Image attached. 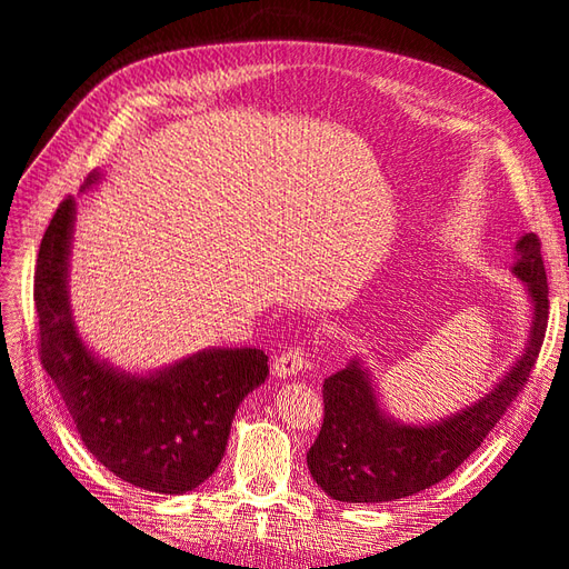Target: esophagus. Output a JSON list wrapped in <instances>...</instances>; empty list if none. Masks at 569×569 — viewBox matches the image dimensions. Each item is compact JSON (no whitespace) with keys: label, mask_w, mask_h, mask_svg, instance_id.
<instances>
[{"label":"esophagus","mask_w":569,"mask_h":569,"mask_svg":"<svg viewBox=\"0 0 569 569\" xmlns=\"http://www.w3.org/2000/svg\"><path fill=\"white\" fill-rule=\"evenodd\" d=\"M303 368H306V356H303L301 347H289L280 356H274V360H272V372L278 377L297 375Z\"/></svg>","instance_id":"1"}]
</instances>
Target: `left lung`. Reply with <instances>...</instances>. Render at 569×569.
<instances>
[{"label": "left lung", "instance_id": "obj_1", "mask_svg": "<svg viewBox=\"0 0 569 569\" xmlns=\"http://www.w3.org/2000/svg\"><path fill=\"white\" fill-rule=\"evenodd\" d=\"M515 274L533 303L531 339L522 358L485 399L429 427L396 425L382 416L368 372L358 360L322 385V427L306 462L318 487L343 503H385L439 485L468 460L506 410L518 401L537 363L548 327V282L541 239L518 242Z\"/></svg>", "mask_w": 569, "mask_h": 569}]
</instances>
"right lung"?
<instances>
[{
    "instance_id": "add662e5",
    "label": "right lung",
    "mask_w": 569,
    "mask_h": 569,
    "mask_svg": "<svg viewBox=\"0 0 569 569\" xmlns=\"http://www.w3.org/2000/svg\"><path fill=\"white\" fill-rule=\"evenodd\" d=\"M73 213V197H66L40 242L32 297L42 368L82 443L104 468L147 491H192L216 472L237 406L266 382L268 356L261 349H213L153 377L120 375L99 363L80 341L68 306Z\"/></svg>"
}]
</instances>
